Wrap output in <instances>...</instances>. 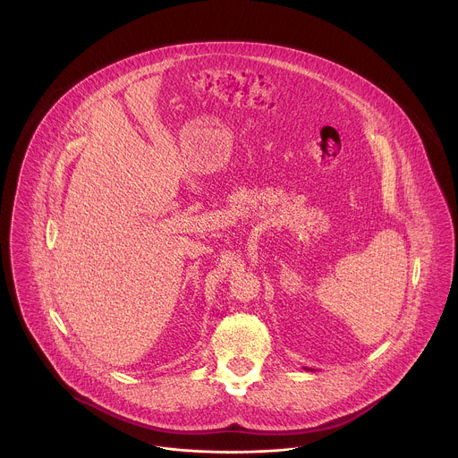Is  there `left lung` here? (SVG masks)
Masks as SVG:
<instances>
[{
	"label": "left lung",
	"mask_w": 458,
	"mask_h": 458,
	"mask_svg": "<svg viewBox=\"0 0 458 458\" xmlns=\"http://www.w3.org/2000/svg\"><path fill=\"white\" fill-rule=\"evenodd\" d=\"M305 370H309V369H305Z\"/></svg>",
	"instance_id": "1"
}]
</instances>
